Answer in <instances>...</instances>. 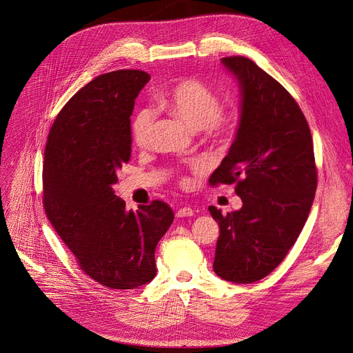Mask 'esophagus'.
<instances>
[{
  "mask_svg": "<svg viewBox=\"0 0 353 353\" xmlns=\"http://www.w3.org/2000/svg\"><path fill=\"white\" fill-rule=\"evenodd\" d=\"M193 214H194V210L192 208H180L176 212L177 218H188V216H193Z\"/></svg>",
  "mask_w": 353,
  "mask_h": 353,
  "instance_id": "obj_1",
  "label": "esophagus"
}]
</instances>
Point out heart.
<instances>
[{"instance_id":"b5f03b06","label":"heart","mask_w":353,"mask_h":353,"mask_svg":"<svg viewBox=\"0 0 353 353\" xmlns=\"http://www.w3.org/2000/svg\"><path fill=\"white\" fill-rule=\"evenodd\" d=\"M159 108L193 131L202 130L208 137L226 140L232 137L239 124L236 108L219 110V97L205 82L196 78L180 79L157 98ZM154 114L141 110L132 119V137L139 147L147 145Z\"/></svg>"}]
</instances>
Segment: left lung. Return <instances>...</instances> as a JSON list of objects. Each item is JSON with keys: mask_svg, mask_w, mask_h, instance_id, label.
Listing matches in <instances>:
<instances>
[{"mask_svg": "<svg viewBox=\"0 0 353 353\" xmlns=\"http://www.w3.org/2000/svg\"><path fill=\"white\" fill-rule=\"evenodd\" d=\"M239 88V124L228 156L209 179L232 185L242 208L209 206L219 225L213 271L250 284L279 267L309 218L317 188L307 121L288 92L252 60L221 59Z\"/></svg>", "mask_w": 353, "mask_h": 353, "instance_id": "8db88e82", "label": "left lung"}]
</instances>
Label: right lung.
<instances>
[{"instance_id": "right-lung-1", "label": "right lung", "mask_w": 353, "mask_h": 353, "mask_svg": "<svg viewBox=\"0 0 353 353\" xmlns=\"http://www.w3.org/2000/svg\"><path fill=\"white\" fill-rule=\"evenodd\" d=\"M143 70L98 76L59 112L43 164V205L57 235L97 283L139 288L156 277V247L174 219L154 201L127 210L112 186L131 159V115Z\"/></svg>"}]
</instances>
